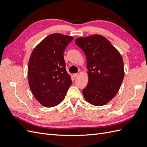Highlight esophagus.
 I'll list each match as a JSON object with an SVG mask.
<instances>
[{
	"label": "esophagus",
	"mask_w": 147,
	"mask_h": 147,
	"mask_svg": "<svg viewBox=\"0 0 147 147\" xmlns=\"http://www.w3.org/2000/svg\"><path fill=\"white\" fill-rule=\"evenodd\" d=\"M77 75H78L77 74H73V77H74V78H76V77H77Z\"/></svg>",
	"instance_id": "1"
}]
</instances>
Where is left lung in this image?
<instances>
[{"mask_svg": "<svg viewBox=\"0 0 147 147\" xmlns=\"http://www.w3.org/2000/svg\"><path fill=\"white\" fill-rule=\"evenodd\" d=\"M86 57L88 83L82 90L89 103L101 106L117 94L124 78V64L118 51L107 39L96 34L75 40Z\"/></svg>", "mask_w": 147, "mask_h": 147, "instance_id": "obj_1", "label": "left lung"}]
</instances>
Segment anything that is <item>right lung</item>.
<instances>
[{
  "mask_svg": "<svg viewBox=\"0 0 147 147\" xmlns=\"http://www.w3.org/2000/svg\"><path fill=\"white\" fill-rule=\"evenodd\" d=\"M73 37L53 34L35 47L28 64L31 91L42 105L52 107L63 100L72 80L67 72L64 53Z\"/></svg>",
  "mask_w": 147,
  "mask_h": 147,
  "instance_id": "right-lung-1",
  "label": "right lung"
}]
</instances>
